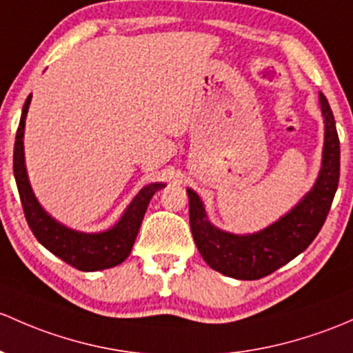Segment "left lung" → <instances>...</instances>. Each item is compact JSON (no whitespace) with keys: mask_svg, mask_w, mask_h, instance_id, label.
<instances>
[{"mask_svg":"<svg viewBox=\"0 0 353 353\" xmlns=\"http://www.w3.org/2000/svg\"><path fill=\"white\" fill-rule=\"evenodd\" d=\"M320 106L325 118L321 170L311 191L276 223L252 235L223 232L210 223L199 196L188 189L192 239L211 269L233 279H261L292 261L316 239L328 216L340 179V140L323 92H320Z\"/></svg>","mask_w":353,"mask_h":353,"instance_id":"1","label":"left lung"}]
</instances>
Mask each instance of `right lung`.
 Wrapping results in <instances>:
<instances>
[{
	"label": "right lung",
	"mask_w": 353,
	"mask_h": 353,
	"mask_svg": "<svg viewBox=\"0 0 353 353\" xmlns=\"http://www.w3.org/2000/svg\"><path fill=\"white\" fill-rule=\"evenodd\" d=\"M32 94L28 96L21 111L20 125L17 130V139H14L13 150V174L17 181L18 192H20L21 206H23L27 223L47 250L57 255L74 269L84 270V272H94L114 267L125 261L132 252L135 243L137 233L142 225L143 214H145L148 203L155 191L162 189L165 184L154 183L140 189L139 194L133 198L125 213L121 214L120 221L113 228L99 233H83L70 230L54 218L40 206L30 188L27 167H25L23 154V132H25V118H27Z\"/></svg>",
	"instance_id": "right-lung-1"
}]
</instances>
